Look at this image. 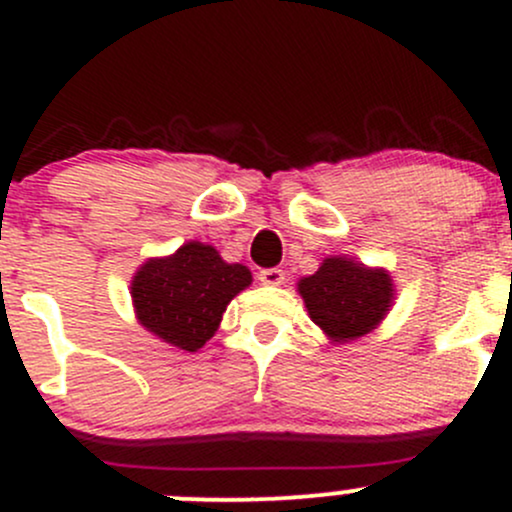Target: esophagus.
<instances>
[{"instance_id":"34e87169","label":"esophagus","mask_w":512,"mask_h":512,"mask_svg":"<svg viewBox=\"0 0 512 512\" xmlns=\"http://www.w3.org/2000/svg\"><path fill=\"white\" fill-rule=\"evenodd\" d=\"M257 279H260L262 284H267V287H277V284L284 282V272L279 270V267H267V270H260Z\"/></svg>"}]
</instances>
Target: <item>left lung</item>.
<instances>
[{
	"mask_svg": "<svg viewBox=\"0 0 512 512\" xmlns=\"http://www.w3.org/2000/svg\"><path fill=\"white\" fill-rule=\"evenodd\" d=\"M311 321L333 341H353L390 311L392 282L385 270H368L346 257H328L319 272L299 282Z\"/></svg>",
	"mask_w": 512,
	"mask_h": 512,
	"instance_id": "1",
	"label": "left lung"
}]
</instances>
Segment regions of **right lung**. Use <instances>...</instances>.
Returning a JSON list of instances; mask_svg holds the SVG:
<instances>
[{
	"label": "right lung",
	"instance_id": "right-lung-1",
	"mask_svg": "<svg viewBox=\"0 0 512 512\" xmlns=\"http://www.w3.org/2000/svg\"><path fill=\"white\" fill-rule=\"evenodd\" d=\"M250 282L247 267L223 262L211 245L186 242L134 274L132 299L147 331L193 353L218 331L225 306Z\"/></svg>",
	"mask_w": 512,
	"mask_h": 512
}]
</instances>
